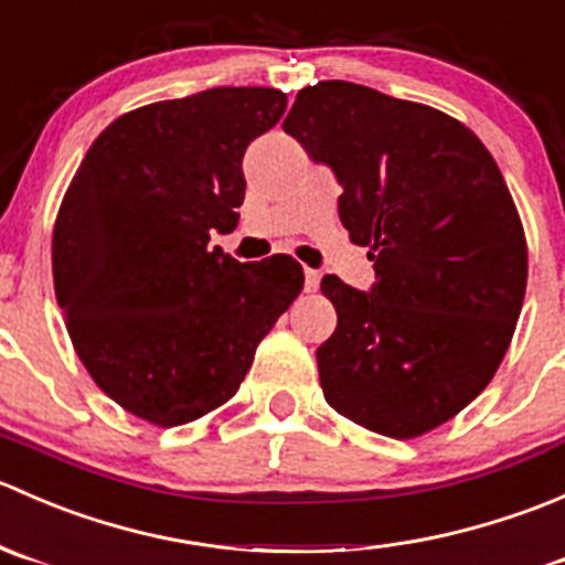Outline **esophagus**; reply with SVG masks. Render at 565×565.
<instances>
[{
    "instance_id": "1",
    "label": "esophagus",
    "mask_w": 565,
    "mask_h": 565,
    "mask_svg": "<svg viewBox=\"0 0 565 565\" xmlns=\"http://www.w3.org/2000/svg\"><path fill=\"white\" fill-rule=\"evenodd\" d=\"M303 287H306V292H317V287H319V273L317 270H309V267H306Z\"/></svg>"
}]
</instances>
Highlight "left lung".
Masks as SVG:
<instances>
[{
    "mask_svg": "<svg viewBox=\"0 0 565 565\" xmlns=\"http://www.w3.org/2000/svg\"><path fill=\"white\" fill-rule=\"evenodd\" d=\"M284 130L341 185L339 218L369 246V292L324 276L333 335L317 350L330 407L418 437L498 372L520 319L527 246L514 199L470 128L352 82L300 89Z\"/></svg>",
    "mask_w": 565,
    "mask_h": 565,
    "instance_id": "left-lung-1",
    "label": "left lung"
}]
</instances>
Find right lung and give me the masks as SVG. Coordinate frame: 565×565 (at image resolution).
Returning <instances> with one entry per match:
<instances>
[{
    "mask_svg": "<svg viewBox=\"0 0 565 565\" xmlns=\"http://www.w3.org/2000/svg\"><path fill=\"white\" fill-rule=\"evenodd\" d=\"M287 95L213 87L122 114L93 141L54 224L56 303L78 358L119 407L180 426L230 402L303 289L287 254L241 265L230 235L243 156Z\"/></svg>",
    "mask_w": 565,
    "mask_h": 565,
    "instance_id": "add662e5",
    "label": "right lung"
}]
</instances>
